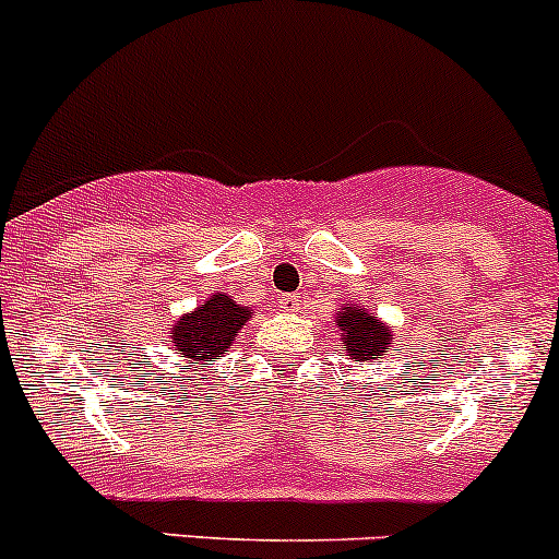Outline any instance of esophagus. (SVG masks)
<instances>
[{"label":"esophagus","instance_id":"obj_1","mask_svg":"<svg viewBox=\"0 0 559 559\" xmlns=\"http://www.w3.org/2000/svg\"><path fill=\"white\" fill-rule=\"evenodd\" d=\"M277 304L285 314H296L298 307H301V296H296V293H287V296L277 298Z\"/></svg>","mask_w":559,"mask_h":559}]
</instances>
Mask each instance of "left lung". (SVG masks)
Returning a JSON list of instances; mask_svg holds the SVG:
<instances>
[{
	"mask_svg": "<svg viewBox=\"0 0 559 559\" xmlns=\"http://www.w3.org/2000/svg\"><path fill=\"white\" fill-rule=\"evenodd\" d=\"M333 322L342 333V353H347V360L355 364H371L393 344V328L358 304H344Z\"/></svg>",
	"mask_w": 559,
	"mask_h": 559,
	"instance_id": "left-lung-1",
	"label": "left lung"
}]
</instances>
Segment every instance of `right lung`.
<instances>
[{
  "label": "right lung",
  "mask_w": 559,
  "mask_h": 559,
  "mask_svg": "<svg viewBox=\"0 0 559 559\" xmlns=\"http://www.w3.org/2000/svg\"><path fill=\"white\" fill-rule=\"evenodd\" d=\"M250 318L252 307L237 304L228 293H212L193 312L175 320L169 342L180 358L199 366H215L226 358Z\"/></svg>",
  "instance_id": "obj_1"
}]
</instances>
